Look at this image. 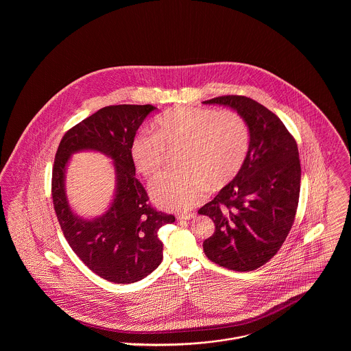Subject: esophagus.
Masks as SVG:
<instances>
[{
    "mask_svg": "<svg viewBox=\"0 0 351 351\" xmlns=\"http://www.w3.org/2000/svg\"><path fill=\"white\" fill-rule=\"evenodd\" d=\"M176 217H178V219H180V221H182V219H191V218H195L196 217V215H195V213H179Z\"/></svg>",
    "mask_w": 351,
    "mask_h": 351,
    "instance_id": "34e87169",
    "label": "esophagus"
}]
</instances>
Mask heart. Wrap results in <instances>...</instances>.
<instances>
[{
  "mask_svg": "<svg viewBox=\"0 0 351 351\" xmlns=\"http://www.w3.org/2000/svg\"><path fill=\"white\" fill-rule=\"evenodd\" d=\"M155 133H139L130 156L139 173L156 178L166 166V150L182 147L178 163L151 186L154 201L171 210H188L204 200L209 185L230 183L250 149L249 126L239 113L223 109L176 106L155 119Z\"/></svg>",
  "mask_w": 351,
  "mask_h": 351,
  "instance_id": "1",
  "label": "heart"
}]
</instances>
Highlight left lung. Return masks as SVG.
Listing matches in <instances>:
<instances>
[{
    "label": "left lung",
    "mask_w": 351,
    "mask_h": 351,
    "mask_svg": "<svg viewBox=\"0 0 351 351\" xmlns=\"http://www.w3.org/2000/svg\"><path fill=\"white\" fill-rule=\"evenodd\" d=\"M204 104L237 110L250 132L239 173L199 210L216 225L202 243L204 252L221 267L252 271L280 250L293 225L300 196L298 145L280 118L246 96H221Z\"/></svg>",
    "instance_id": "left-lung-1"
}]
</instances>
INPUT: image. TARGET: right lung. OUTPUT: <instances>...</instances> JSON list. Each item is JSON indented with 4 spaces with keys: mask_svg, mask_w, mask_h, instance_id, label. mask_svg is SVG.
I'll return each mask as SVG.
<instances>
[{
    "mask_svg": "<svg viewBox=\"0 0 351 351\" xmlns=\"http://www.w3.org/2000/svg\"><path fill=\"white\" fill-rule=\"evenodd\" d=\"M152 105H112L69 129L56 151L51 193L53 209L68 245L84 265L102 279L117 284L142 280L162 263L163 243L158 230L172 223V215L158 212L135 178L130 156L134 136ZM100 150L114 159L117 195L105 215L93 220L77 218L67 205L64 178L73 152Z\"/></svg>",
    "mask_w": 351,
    "mask_h": 351,
    "instance_id": "obj_1",
    "label": "right lung"
}]
</instances>
